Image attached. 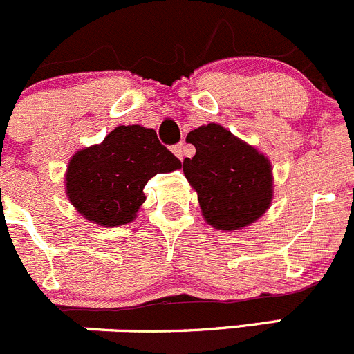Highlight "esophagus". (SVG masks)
<instances>
[{
	"label": "esophagus",
	"instance_id": "obj_1",
	"mask_svg": "<svg viewBox=\"0 0 354 354\" xmlns=\"http://www.w3.org/2000/svg\"><path fill=\"white\" fill-rule=\"evenodd\" d=\"M172 151H174V155H176L178 160H180V162H182V160H184V145H182V142H180V145L174 146Z\"/></svg>",
	"mask_w": 354,
	"mask_h": 354
}]
</instances>
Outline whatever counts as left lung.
Wrapping results in <instances>:
<instances>
[{
  "label": "left lung",
  "mask_w": 354,
  "mask_h": 354,
  "mask_svg": "<svg viewBox=\"0 0 354 354\" xmlns=\"http://www.w3.org/2000/svg\"><path fill=\"white\" fill-rule=\"evenodd\" d=\"M187 141L196 155L184 160L182 170L209 225L239 230L265 215L274 198V176L263 153L218 124L194 129Z\"/></svg>",
  "instance_id": "left-lung-1"
}]
</instances>
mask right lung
Wrapping results in <instances>:
<instances>
[{
  "instance_id": "obj_1",
  "label": "right lung",
  "mask_w": 354,
  "mask_h": 354,
  "mask_svg": "<svg viewBox=\"0 0 354 354\" xmlns=\"http://www.w3.org/2000/svg\"><path fill=\"white\" fill-rule=\"evenodd\" d=\"M156 132L142 125H118L103 142L82 148L68 160L65 192L89 222L118 227L132 222L145 203L146 182L180 169Z\"/></svg>"
}]
</instances>
